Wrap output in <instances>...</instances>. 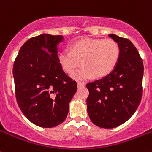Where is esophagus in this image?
I'll use <instances>...</instances> for the list:
<instances>
[{
	"mask_svg": "<svg viewBox=\"0 0 152 152\" xmlns=\"http://www.w3.org/2000/svg\"><path fill=\"white\" fill-rule=\"evenodd\" d=\"M78 87H82L85 86V83H82V82H78Z\"/></svg>",
	"mask_w": 152,
	"mask_h": 152,
	"instance_id": "34e87169",
	"label": "esophagus"
}]
</instances>
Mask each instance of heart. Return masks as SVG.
Segmentation results:
<instances>
[{
    "mask_svg": "<svg viewBox=\"0 0 152 152\" xmlns=\"http://www.w3.org/2000/svg\"><path fill=\"white\" fill-rule=\"evenodd\" d=\"M70 50L59 53V62L67 73L74 72L82 63L84 66L72 75L79 80L108 75L116 66L121 55L118 43L112 39L85 38L73 42Z\"/></svg>",
    "mask_w": 152,
    "mask_h": 152,
    "instance_id": "1",
    "label": "heart"
}]
</instances>
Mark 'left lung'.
Wrapping results in <instances>:
<instances>
[{"mask_svg": "<svg viewBox=\"0 0 152 152\" xmlns=\"http://www.w3.org/2000/svg\"><path fill=\"white\" fill-rule=\"evenodd\" d=\"M118 43L121 55L114 70L103 79L89 82L87 113L95 125L117 127L132 116L141 102L142 60L129 39L109 34Z\"/></svg>", "mask_w": 152, "mask_h": 152, "instance_id": "1", "label": "left lung"}]
</instances>
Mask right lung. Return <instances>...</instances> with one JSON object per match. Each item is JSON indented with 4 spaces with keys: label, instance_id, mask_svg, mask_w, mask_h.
Returning a JSON list of instances; mask_svg holds the SVG:
<instances>
[{
    "label": "right lung",
    "instance_id": "obj_1",
    "mask_svg": "<svg viewBox=\"0 0 152 152\" xmlns=\"http://www.w3.org/2000/svg\"><path fill=\"white\" fill-rule=\"evenodd\" d=\"M62 35L42 34L27 40L13 65L15 97L31 123L52 128L66 118L77 84L65 73L58 59Z\"/></svg>",
    "mask_w": 152,
    "mask_h": 152
}]
</instances>
